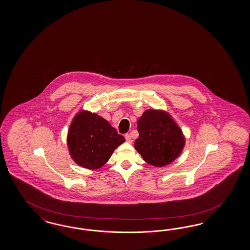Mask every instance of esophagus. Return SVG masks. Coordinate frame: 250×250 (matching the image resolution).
Instances as JSON below:
<instances>
[{"instance_id":"esophagus-1","label":"esophagus","mask_w":250,"mask_h":250,"mask_svg":"<svg viewBox=\"0 0 250 250\" xmlns=\"http://www.w3.org/2000/svg\"><path fill=\"white\" fill-rule=\"evenodd\" d=\"M125 140H126L127 142H129V143H131V142H132V138H131V136H130L129 134H125Z\"/></svg>"}]
</instances>
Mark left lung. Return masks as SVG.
I'll return each mask as SVG.
<instances>
[{"label":"left lung","mask_w":250,"mask_h":250,"mask_svg":"<svg viewBox=\"0 0 250 250\" xmlns=\"http://www.w3.org/2000/svg\"><path fill=\"white\" fill-rule=\"evenodd\" d=\"M135 148L146 162L156 167L171 163L184 146L182 131L164 112L147 110L137 121Z\"/></svg>","instance_id":"obj_1"}]
</instances>
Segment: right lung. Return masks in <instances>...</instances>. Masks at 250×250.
<instances>
[{"instance_id": "right-lung-1", "label": "right lung", "mask_w": 250, "mask_h": 250, "mask_svg": "<svg viewBox=\"0 0 250 250\" xmlns=\"http://www.w3.org/2000/svg\"><path fill=\"white\" fill-rule=\"evenodd\" d=\"M125 140L105 119L86 111L76 115L68 130V149L72 159L91 169L104 166Z\"/></svg>"}]
</instances>
